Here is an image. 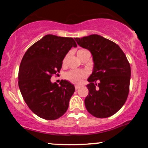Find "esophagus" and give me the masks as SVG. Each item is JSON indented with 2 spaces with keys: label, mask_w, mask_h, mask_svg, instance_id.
<instances>
[{
  "label": "esophagus",
  "mask_w": 148,
  "mask_h": 148,
  "mask_svg": "<svg viewBox=\"0 0 148 148\" xmlns=\"http://www.w3.org/2000/svg\"><path fill=\"white\" fill-rule=\"evenodd\" d=\"M79 86H75V89H76V90H77L78 89H79Z\"/></svg>",
  "instance_id": "34e87169"
}]
</instances>
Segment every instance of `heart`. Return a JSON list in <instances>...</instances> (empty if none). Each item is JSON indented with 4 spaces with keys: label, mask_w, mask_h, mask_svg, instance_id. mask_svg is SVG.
Listing matches in <instances>:
<instances>
[{
    "label": "heart",
    "mask_w": 148,
    "mask_h": 148,
    "mask_svg": "<svg viewBox=\"0 0 148 148\" xmlns=\"http://www.w3.org/2000/svg\"><path fill=\"white\" fill-rule=\"evenodd\" d=\"M85 50H79L77 52V56L83 52ZM67 56L64 58L62 63L64 64L67 62ZM87 76V74L85 71L83 70H70L64 74V78L67 80V81H70L71 83L74 84L79 85L83 82L84 79Z\"/></svg>",
    "instance_id": "obj_1"
}]
</instances>
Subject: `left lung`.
<instances>
[{
    "instance_id": "obj_1",
    "label": "left lung",
    "mask_w": 148,
    "mask_h": 148,
    "mask_svg": "<svg viewBox=\"0 0 148 148\" xmlns=\"http://www.w3.org/2000/svg\"><path fill=\"white\" fill-rule=\"evenodd\" d=\"M75 40L91 52L94 62L86 86L89 90L85 99L86 109L96 118H108L117 113L127 99L130 62L118 45L102 36L94 34Z\"/></svg>"
}]
</instances>
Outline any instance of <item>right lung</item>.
Wrapping results in <instances>:
<instances>
[{"mask_svg": "<svg viewBox=\"0 0 148 148\" xmlns=\"http://www.w3.org/2000/svg\"><path fill=\"white\" fill-rule=\"evenodd\" d=\"M72 47V37L47 35L25 53L18 71V87L25 102L35 114L45 120L64 115L75 91L73 84L62 80L52 84L53 74L60 72L62 60Z\"/></svg>", "mask_w": 148, "mask_h": 148, "instance_id": "obj_1", "label": "right lung"}]
</instances>
